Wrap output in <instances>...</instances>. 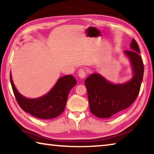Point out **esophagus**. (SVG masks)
Wrapping results in <instances>:
<instances>
[{
  "label": "esophagus",
  "mask_w": 154,
  "mask_h": 154,
  "mask_svg": "<svg viewBox=\"0 0 154 154\" xmlns=\"http://www.w3.org/2000/svg\"><path fill=\"white\" fill-rule=\"evenodd\" d=\"M86 71H87L85 69H83V68L80 69L79 70V71H78V75H79V77L80 78L83 79V78H84L85 77V75H86Z\"/></svg>",
  "instance_id": "1"
}]
</instances>
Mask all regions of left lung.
<instances>
[{"instance_id": "1", "label": "left lung", "mask_w": 154, "mask_h": 154, "mask_svg": "<svg viewBox=\"0 0 154 154\" xmlns=\"http://www.w3.org/2000/svg\"><path fill=\"white\" fill-rule=\"evenodd\" d=\"M131 50L124 51L133 70L132 79L122 84L108 82L98 73L91 74L85 80L91 113L100 118H108L120 113L134 103L139 95L144 65L140 49L134 38L130 43Z\"/></svg>"}]
</instances>
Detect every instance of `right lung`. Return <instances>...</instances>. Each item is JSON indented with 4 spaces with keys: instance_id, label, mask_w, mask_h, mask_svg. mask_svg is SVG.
<instances>
[{
    "instance_id": "right-lung-1",
    "label": "right lung",
    "mask_w": 154,
    "mask_h": 154,
    "mask_svg": "<svg viewBox=\"0 0 154 154\" xmlns=\"http://www.w3.org/2000/svg\"><path fill=\"white\" fill-rule=\"evenodd\" d=\"M10 81L15 99L20 107L32 116L42 119L55 118L64 111L70 91L77 84V81L72 75H66L60 78L47 94L38 98L29 99L17 92L11 75Z\"/></svg>"
}]
</instances>
